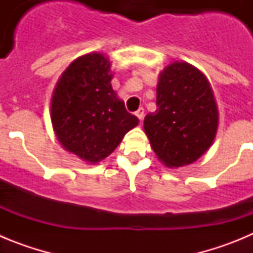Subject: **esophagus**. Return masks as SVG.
Returning a JSON list of instances; mask_svg holds the SVG:
<instances>
[{"label":"esophagus","instance_id":"34e87169","mask_svg":"<svg viewBox=\"0 0 253 253\" xmlns=\"http://www.w3.org/2000/svg\"><path fill=\"white\" fill-rule=\"evenodd\" d=\"M135 115H137L138 119H139L140 122H142L143 118H144V109H143V107H139V109H138V110L135 111Z\"/></svg>","mask_w":253,"mask_h":253}]
</instances>
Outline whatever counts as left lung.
I'll return each instance as SVG.
<instances>
[{
  "label": "left lung",
  "mask_w": 253,
  "mask_h": 253,
  "mask_svg": "<svg viewBox=\"0 0 253 253\" xmlns=\"http://www.w3.org/2000/svg\"><path fill=\"white\" fill-rule=\"evenodd\" d=\"M157 110L144 118L152 149L165 166L195 162L211 146L218 129V107L208 78L186 62L161 72Z\"/></svg>",
  "instance_id": "obj_1"
}]
</instances>
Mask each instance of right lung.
Wrapping results in <instances>:
<instances>
[{
    "label": "right lung",
    "instance_id": "add662e5",
    "mask_svg": "<svg viewBox=\"0 0 253 253\" xmlns=\"http://www.w3.org/2000/svg\"><path fill=\"white\" fill-rule=\"evenodd\" d=\"M110 66L101 53L77 58L62 73L51 96L57 139L64 149L92 165L113 153L139 123L113 90Z\"/></svg>",
    "mask_w": 253,
    "mask_h": 253
}]
</instances>
